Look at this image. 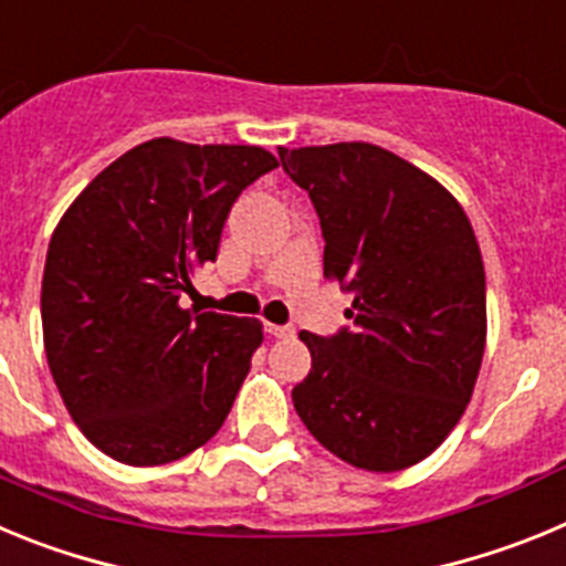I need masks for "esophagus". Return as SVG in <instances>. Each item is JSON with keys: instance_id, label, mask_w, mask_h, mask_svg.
Here are the masks:
<instances>
[{"instance_id": "1", "label": "esophagus", "mask_w": 566, "mask_h": 566, "mask_svg": "<svg viewBox=\"0 0 566 566\" xmlns=\"http://www.w3.org/2000/svg\"><path fill=\"white\" fill-rule=\"evenodd\" d=\"M264 329H268V335H273V338H293L295 335L293 327H279V324H264Z\"/></svg>"}]
</instances>
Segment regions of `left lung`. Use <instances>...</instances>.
<instances>
[{
  "mask_svg": "<svg viewBox=\"0 0 566 566\" xmlns=\"http://www.w3.org/2000/svg\"><path fill=\"white\" fill-rule=\"evenodd\" d=\"M324 231V279L353 295V333H302L313 369L293 406L321 446L403 471L460 422L485 353V268L446 186L371 144L279 149Z\"/></svg>",
  "mask_w": 566,
  "mask_h": 566,
  "instance_id": "1",
  "label": "left lung"
}]
</instances>
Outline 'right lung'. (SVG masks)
<instances>
[{"mask_svg": "<svg viewBox=\"0 0 566 566\" xmlns=\"http://www.w3.org/2000/svg\"><path fill=\"white\" fill-rule=\"evenodd\" d=\"M279 157L155 137L109 163L50 237L44 353L81 434L124 465H166L222 429L262 321L182 307L228 211Z\"/></svg>", "mask_w": 566, "mask_h": 566, "instance_id": "obj_1", "label": "right lung"}]
</instances>
